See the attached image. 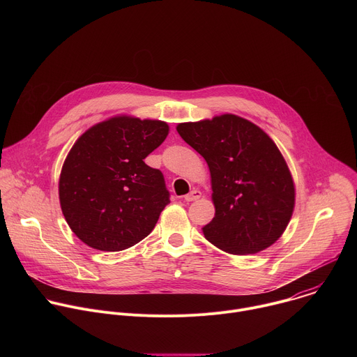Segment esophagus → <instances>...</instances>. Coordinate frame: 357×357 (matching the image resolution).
I'll use <instances>...</instances> for the list:
<instances>
[{
    "label": "esophagus",
    "mask_w": 357,
    "mask_h": 357,
    "mask_svg": "<svg viewBox=\"0 0 357 357\" xmlns=\"http://www.w3.org/2000/svg\"><path fill=\"white\" fill-rule=\"evenodd\" d=\"M200 196H202V193H200V192H199V190H196V189H195V190H192V192H190V193H188V195H186V196H185V197H183V200H185V202H188V203H189V202H193V200H197V199H199V197H200Z\"/></svg>",
    "instance_id": "34e87169"
}]
</instances>
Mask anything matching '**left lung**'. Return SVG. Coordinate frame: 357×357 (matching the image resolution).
<instances>
[{"label":"left lung","mask_w":357,"mask_h":357,"mask_svg":"<svg viewBox=\"0 0 357 357\" xmlns=\"http://www.w3.org/2000/svg\"><path fill=\"white\" fill-rule=\"evenodd\" d=\"M176 131L211 171L215 218L203 227L205 237L234 256L274 244L291 220L295 185L270 135L234 114L181 123Z\"/></svg>","instance_id":"obj_1"}]
</instances>
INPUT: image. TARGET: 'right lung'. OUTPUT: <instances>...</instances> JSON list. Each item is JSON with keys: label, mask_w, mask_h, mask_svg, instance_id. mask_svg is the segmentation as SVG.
<instances>
[{"label": "right lung", "mask_w": 357, "mask_h": 357, "mask_svg": "<svg viewBox=\"0 0 357 357\" xmlns=\"http://www.w3.org/2000/svg\"><path fill=\"white\" fill-rule=\"evenodd\" d=\"M168 132L165 121L120 114L77 138L61 171L59 200L69 227L84 244L121 251L155 227L169 192L162 172L144 160Z\"/></svg>", "instance_id": "add662e5"}]
</instances>
